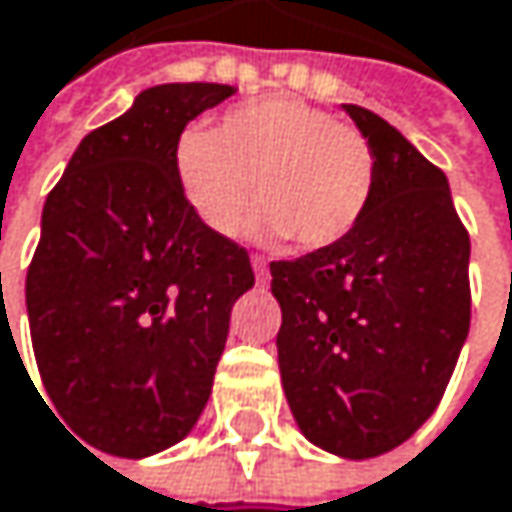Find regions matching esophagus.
<instances>
[{"instance_id":"1","label":"esophagus","mask_w":512,"mask_h":512,"mask_svg":"<svg viewBox=\"0 0 512 512\" xmlns=\"http://www.w3.org/2000/svg\"><path fill=\"white\" fill-rule=\"evenodd\" d=\"M250 262H253V271H256V280H259V283H265V280H268V262H265L262 256H253Z\"/></svg>"}]
</instances>
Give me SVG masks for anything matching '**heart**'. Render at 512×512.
<instances>
[{
    "label": "heart",
    "instance_id": "heart-1",
    "mask_svg": "<svg viewBox=\"0 0 512 512\" xmlns=\"http://www.w3.org/2000/svg\"><path fill=\"white\" fill-rule=\"evenodd\" d=\"M172 172L187 208L214 235L244 226L256 181L259 229L325 250L370 214L379 154L361 130L313 104L262 98L223 113L217 130H181Z\"/></svg>",
    "mask_w": 512,
    "mask_h": 512
}]
</instances>
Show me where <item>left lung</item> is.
I'll return each instance as SVG.
<instances>
[{
    "label": "left lung",
    "mask_w": 512,
    "mask_h": 512,
    "mask_svg": "<svg viewBox=\"0 0 512 512\" xmlns=\"http://www.w3.org/2000/svg\"><path fill=\"white\" fill-rule=\"evenodd\" d=\"M346 113L379 154L373 208L343 241L271 262V292L301 432L367 459L411 438L447 390L471 322V241L444 172L382 116Z\"/></svg>",
    "instance_id": "8db88e82"
}]
</instances>
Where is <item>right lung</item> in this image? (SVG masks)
I'll list each match as a JSON object with an SVG mask.
<instances>
[{"mask_svg": "<svg viewBox=\"0 0 512 512\" xmlns=\"http://www.w3.org/2000/svg\"><path fill=\"white\" fill-rule=\"evenodd\" d=\"M229 95L145 89L80 142L44 202L26 274L32 349L62 426L104 453L151 456L193 429L232 304L253 286L247 250L199 223L172 172L178 133Z\"/></svg>", "mask_w": 512, "mask_h": 512, "instance_id": "right-lung-1", "label": "right lung"}]
</instances>
